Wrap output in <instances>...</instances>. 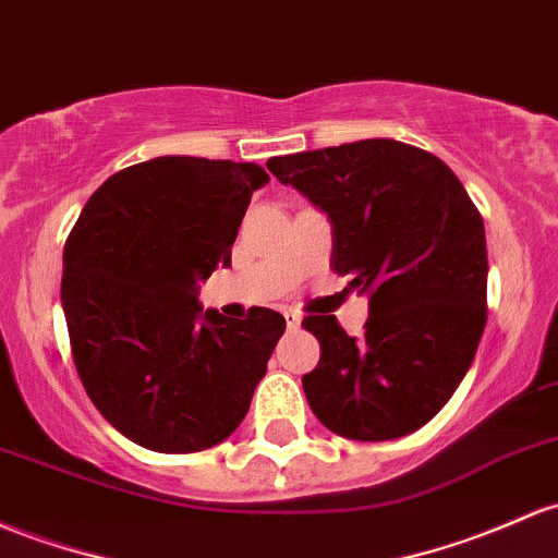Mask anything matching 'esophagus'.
<instances>
[{"label": "esophagus", "mask_w": 558, "mask_h": 558, "mask_svg": "<svg viewBox=\"0 0 558 558\" xmlns=\"http://www.w3.org/2000/svg\"><path fill=\"white\" fill-rule=\"evenodd\" d=\"M283 317H286V326H289L291 330H296L299 326H302V315H299L296 310H286Z\"/></svg>", "instance_id": "34e87169"}]
</instances>
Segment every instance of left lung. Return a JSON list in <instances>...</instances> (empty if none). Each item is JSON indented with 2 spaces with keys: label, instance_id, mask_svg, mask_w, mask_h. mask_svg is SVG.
<instances>
[{
  "label": "left lung",
  "instance_id": "left-lung-1",
  "mask_svg": "<svg viewBox=\"0 0 558 558\" xmlns=\"http://www.w3.org/2000/svg\"><path fill=\"white\" fill-rule=\"evenodd\" d=\"M267 169L328 214L330 269L371 293L360 339L333 315L302 320L320 341V363L302 378L312 413L360 442L428 424L466 376L487 323L485 222L461 180L397 140L291 153Z\"/></svg>",
  "mask_w": 558,
  "mask_h": 558
}]
</instances>
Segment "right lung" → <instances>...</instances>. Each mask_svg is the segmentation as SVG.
Listing matches in <instances>:
<instances>
[{"mask_svg": "<svg viewBox=\"0 0 558 558\" xmlns=\"http://www.w3.org/2000/svg\"><path fill=\"white\" fill-rule=\"evenodd\" d=\"M256 163L161 156L116 171L63 251L71 354L89 400L140 448L198 452L246 418L283 336L280 312L201 315L195 280L230 265Z\"/></svg>", "mask_w": 558, "mask_h": 558, "instance_id": "add662e5", "label": "right lung"}]
</instances>
